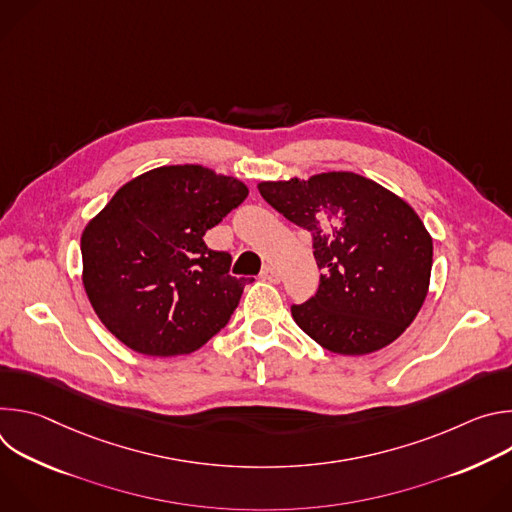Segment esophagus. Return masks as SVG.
I'll return each instance as SVG.
<instances>
[{
    "mask_svg": "<svg viewBox=\"0 0 512 512\" xmlns=\"http://www.w3.org/2000/svg\"><path fill=\"white\" fill-rule=\"evenodd\" d=\"M261 277H263L265 281H271V283H277V281L281 279L279 269H277V267H273V265H265V267H263V271H261Z\"/></svg>",
    "mask_w": 512,
    "mask_h": 512,
    "instance_id": "1",
    "label": "esophagus"
}]
</instances>
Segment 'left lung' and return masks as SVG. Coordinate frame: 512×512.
Instances as JSON below:
<instances>
[{"mask_svg": "<svg viewBox=\"0 0 512 512\" xmlns=\"http://www.w3.org/2000/svg\"><path fill=\"white\" fill-rule=\"evenodd\" d=\"M257 188L287 221L312 235L322 269L316 296L291 306L296 324L326 350L346 356L397 340L429 289L433 243L417 212L354 172Z\"/></svg>", "mask_w": 512, "mask_h": 512, "instance_id": "8db88e82", "label": "left lung"}]
</instances>
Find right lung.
<instances>
[{"mask_svg":"<svg viewBox=\"0 0 512 512\" xmlns=\"http://www.w3.org/2000/svg\"><path fill=\"white\" fill-rule=\"evenodd\" d=\"M249 188L208 168L162 166L121 186L81 237L83 285L105 328L148 356L190 354L221 332L245 277L212 251L216 227Z\"/></svg>","mask_w":512,"mask_h":512,"instance_id":"add662e5","label":"right lung"}]
</instances>
